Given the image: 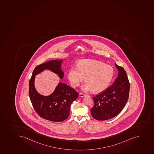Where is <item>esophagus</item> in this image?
Segmentation results:
<instances>
[{
    "mask_svg": "<svg viewBox=\"0 0 154 154\" xmlns=\"http://www.w3.org/2000/svg\"><path fill=\"white\" fill-rule=\"evenodd\" d=\"M79 96H81V97H85V96H86V94H82V92H80L79 94Z\"/></svg>",
    "mask_w": 154,
    "mask_h": 154,
    "instance_id": "34e87169",
    "label": "esophagus"
}]
</instances>
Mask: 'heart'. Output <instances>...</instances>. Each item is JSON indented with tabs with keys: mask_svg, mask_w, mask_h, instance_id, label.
<instances>
[{
	"mask_svg": "<svg viewBox=\"0 0 154 154\" xmlns=\"http://www.w3.org/2000/svg\"><path fill=\"white\" fill-rule=\"evenodd\" d=\"M114 75L112 66L100 61L82 59L78 62L77 68L72 67L68 73V78L72 87H78L85 77L83 91H92L100 93L109 86Z\"/></svg>",
	"mask_w": 154,
	"mask_h": 154,
	"instance_id": "b5f03b06",
	"label": "heart"
}]
</instances>
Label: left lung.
Returning a JSON list of instances; mask_svg holds the SVG:
<instances>
[{
  "mask_svg": "<svg viewBox=\"0 0 154 154\" xmlns=\"http://www.w3.org/2000/svg\"><path fill=\"white\" fill-rule=\"evenodd\" d=\"M115 65L118 76L113 84L92 98L94 104L91 114L97 120H106L118 115L129 98L130 82L126 71L122 66Z\"/></svg>",
  "mask_w": 154,
  "mask_h": 154,
  "instance_id": "left-lung-1",
  "label": "left lung"
}]
</instances>
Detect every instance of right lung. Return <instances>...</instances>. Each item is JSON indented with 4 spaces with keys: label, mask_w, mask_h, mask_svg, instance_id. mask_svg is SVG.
Instances as JSON below:
<instances>
[{
    "label": "right lung",
    "mask_w": 154,
    "mask_h": 154,
    "mask_svg": "<svg viewBox=\"0 0 154 154\" xmlns=\"http://www.w3.org/2000/svg\"><path fill=\"white\" fill-rule=\"evenodd\" d=\"M62 62V60H53L38 65L29 80V95L33 108L41 117L53 122H61L68 118L71 104L78 98L79 92L61 82L51 95L43 96L38 94L35 88V78L38 73L48 69L63 79L64 73L60 69Z\"/></svg>",
    "instance_id": "add662e5"
}]
</instances>
